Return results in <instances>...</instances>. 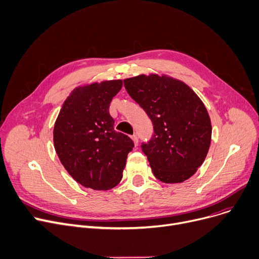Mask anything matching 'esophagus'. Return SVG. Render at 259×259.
<instances>
[{
	"label": "esophagus",
	"instance_id": "34e87169",
	"mask_svg": "<svg viewBox=\"0 0 259 259\" xmlns=\"http://www.w3.org/2000/svg\"><path fill=\"white\" fill-rule=\"evenodd\" d=\"M132 139H133V141H134L135 146H137V145H138V137H137V135H133Z\"/></svg>",
	"mask_w": 259,
	"mask_h": 259
}]
</instances>
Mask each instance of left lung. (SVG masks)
<instances>
[{"mask_svg":"<svg viewBox=\"0 0 259 259\" xmlns=\"http://www.w3.org/2000/svg\"><path fill=\"white\" fill-rule=\"evenodd\" d=\"M133 99L150 117L154 138L142 145L154 176L164 183L191 178L211 145L212 124L200 98L184 82L167 75L124 79Z\"/></svg>","mask_w":259,"mask_h":259,"instance_id":"8db88e82","label":"left lung"}]
</instances>
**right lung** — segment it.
<instances>
[{"instance_id":"obj_1","label":"right lung","mask_w":259,"mask_h":259,"mask_svg":"<svg viewBox=\"0 0 259 259\" xmlns=\"http://www.w3.org/2000/svg\"><path fill=\"white\" fill-rule=\"evenodd\" d=\"M122 80L80 85L63 102L54 127L56 153L68 174L95 191L113 189L122 179L134 142L114 130L109 104Z\"/></svg>"}]
</instances>
